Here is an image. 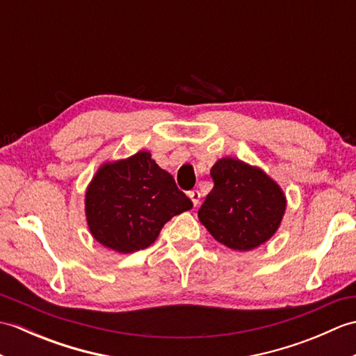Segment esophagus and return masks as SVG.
<instances>
[{
    "mask_svg": "<svg viewBox=\"0 0 356 356\" xmlns=\"http://www.w3.org/2000/svg\"><path fill=\"white\" fill-rule=\"evenodd\" d=\"M188 197L191 199V202H193V205H194V207H197V205H199V200H200V193H199L197 190H193V191L188 193Z\"/></svg>",
    "mask_w": 356,
    "mask_h": 356,
    "instance_id": "obj_1",
    "label": "esophagus"
}]
</instances>
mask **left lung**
<instances>
[{
	"label": "left lung",
	"mask_w": 356,
	"mask_h": 356,
	"mask_svg": "<svg viewBox=\"0 0 356 356\" xmlns=\"http://www.w3.org/2000/svg\"><path fill=\"white\" fill-rule=\"evenodd\" d=\"M214 188L199 209V220L218 243L252 251L274 237L286 211V195L259 166L222 157L211 168Z\"/></svg>",
	"instance_id": "8db88e82"
}]
</instances>
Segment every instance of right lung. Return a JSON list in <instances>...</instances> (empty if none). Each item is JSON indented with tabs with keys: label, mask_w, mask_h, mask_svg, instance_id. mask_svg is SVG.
Here are the masks:
<instances>
[{
	"label": "right lung",
	"mask_w": 356,
	"mask_h": 356,
	"mask_svg": "<svg viewBox=\"0 0 356 356\" xmlns=\"http://www.w3.org/2000/svg\"><path fill=\"white\" fill-rule=\"evenodd\" d=\"M193 208L149 151L104 162L86 191L90 234L105 248L131 254L154 243L163 225Z\"/></svg>",
	"instance_id": "right-lung-1"
}]
</instances>
